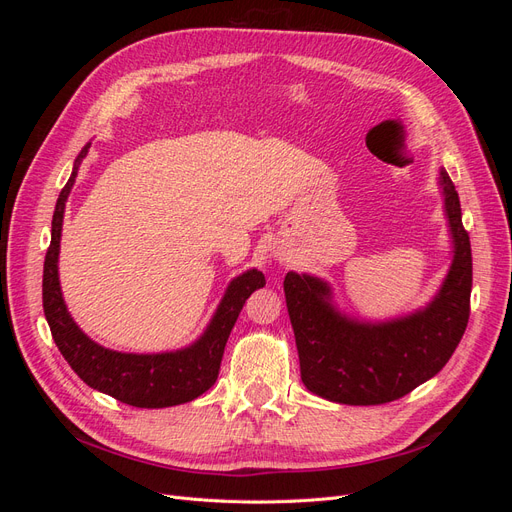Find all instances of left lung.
I'll return each instance as SVG.
<instances>
[{
  "instance_id": "left-lung-1",
  "label": "left lung",
  "mask_w": 512,
  "mask_h": 512,
  "mask_svg": "<svg viewBox=\"0 0 512 512\" xmlns=\"http://www.w3.org/2000/svg\"><path fill=\"white\" fill-rule=\"evenodd\" d=\"M438 183L453 258L425 307L389 320H361L335 305L327 280L286 273V307L307 391L335 404H389L436 376L453 356L470 316L472 250L457 190L442 166Z\"/></svg>"
}]
</instances>
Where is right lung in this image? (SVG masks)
Masks as SVG:
<instances>
[{
  "label": "right lung",
  "instance_id": "add662e5",
  "mask_svg": "<svg viewBox=\"0 0 512 512\" xmlns=\"http://www.w3.org/2000/svg\"><path fill=\"white\" fill-rule=\"evenodd\" d=\"M91 143H87L74 160L72 175L59 192L51 247L44 258L42 305L59 352L87 386L111 395L134 408H170L188 404L209 391L218 380L220 363L228 335L235 327L247 297L265 286V275L258 269H247L232 277L224 297L211 316L207 329L196 342L168 352H119L94 342L70 316L59 286V243L68 196L74 188L79 166L85 160Z\"/></svg>",
  "mask_w": 512,
  "mask_h": 512
}]
</instances>
